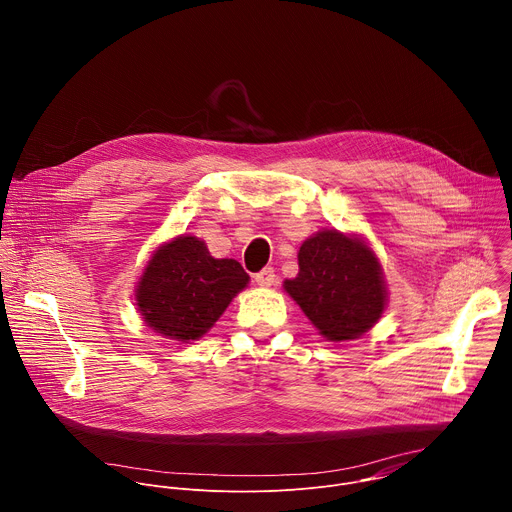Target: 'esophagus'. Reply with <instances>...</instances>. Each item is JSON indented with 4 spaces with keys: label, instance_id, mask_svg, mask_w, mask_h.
I'll return each mask as SVG.
<instances>
[{
    "label": "esophagus",
    "instance_id": "esophagus-1",
    "mask_svg": "<svg viewBox=\"0 0 512 512\" xmlns=\"http://www.w3.org/2000/svg\"><path fill=\"white\" fill-rule=\"evenodd\" d=\"M255 281H257V285H261V287L273 285V281H275V271H273V267H265V269H261L259 273H255Z\"/></svg>",
    "mask_w": 512,
    "mask_h": 512
}]
</instances>
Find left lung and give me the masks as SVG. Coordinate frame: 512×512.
Returning <instances> with one entry per match:
<instances>
[{
	"instance_id": "8db88e82",
	"label": "left lung",
	"mask_w": 512,
	"mask_h": 512,
	"mask_svg": "<svg viewBox=\"0 0 512 512\" xmlns=\"http://www.w3.org/2000/svg\"><path fill=\"white\" fill-rule=\"evenodd\" d=\"M300 273L283 287L332 342L367 332L385 310V281L375 253L338 231H322L298 253Z\"/></svg>"
}]
</instances>
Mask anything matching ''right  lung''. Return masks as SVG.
Here are the masks:
<instances>
[{
  "instance_id": "add662e5",
  "label": "right lung",
  "mask_w": 512,
  "mask_h": 512,
  "mask_svg": "<svg viewBox=\"0 0 512 512\" xmlns=\"http://www.w3.org/2000/svg\"><path fill=\"white\" fill-rule=\"evenodd\" d=\"M249 283L235 259H214L196 237H178L156 251L137 285V306L156 332L190 342L206 334Z\"/></svg>"
}]
</instances>
